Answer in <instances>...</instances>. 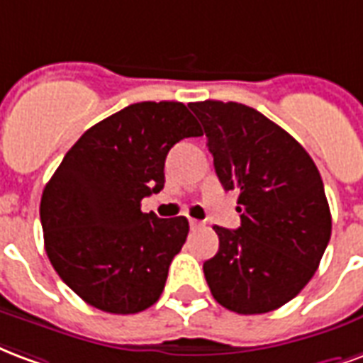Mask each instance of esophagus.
Returning <instances> with one entry per match:
<instances>
[{
  "instance_id": "34e87169",
  "label": "esophagus",
  "mask_w": 363,
  "mask_h": 363,
  "mask_svg": "<svg viewBox=\"0 0 363 363\" xmlns=\"http://www.w3.org/2000/svg\"><path fill=\"white\" fill-rule=\"evenodd\" d=\"M203 226H205V224H203V222H201V220L189 218V228H191V230H199V228H203Z\"/></svg>"
}]
</instances>
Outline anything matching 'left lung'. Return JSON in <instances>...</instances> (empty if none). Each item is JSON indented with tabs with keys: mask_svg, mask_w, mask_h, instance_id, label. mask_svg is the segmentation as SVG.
<instances>
[{
	"mask_svg": "<svg viewBox=\"0 0 363 363\" xmlns=\"http://www.w3.org/2000/svg\"><path fill=\"white\" fill-rule=\"evenodd\" d=\"M203 123L214 170L236 189L238 230L214 226L220 245L203 271L213 298L242 315L279 309L315 274L330 240L321 174L300 143L250 106L205 100Z\"/></svg>",
	"mask_w": 363,
	"mask_h": 363,
	"instance_id": "obj_1",
	"label": "left lung"
}]
</instances>
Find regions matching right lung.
Wrapping results in <instances>:
<instances>
[{
    "instance_id": "right-lung-1",
    "label": "right lung",
    "mask_w": 363,
    "mask_h": 363,
    "mask_svg": "<svg viewBox=\"0 0 363 363\" xmlns=\"http://www.w3.org/2000/svg\"><path fill=\"white\" fill-rule=\"evenodd\" d=\"M201 135L182 102H137L86 129L63 156L42 193L44 245L89 306L129 315L160 298L189 222L143 213L141 201L164 187L168 150Z\"/></svg>"
}]
</instances>
